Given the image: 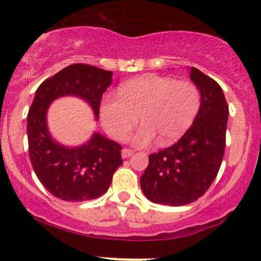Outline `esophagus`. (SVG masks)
Returning <instances> with one entry per match:
<instances>
[{
	"instance_id": "obj_1",
	"label": "esophagus",
	"mask_w": 261,
	"mask_h": 261,
	"mask_svg": "<svg viewBox=\"0 0 261 261\" xmlns=\"http://www.w3.org/2000/svg\"><path fill=\"white\" fill-rule=\"evenodd\" d=\"M133 154H134V151H133V149H130V148H124L121 151L122 158H128L130 155H133Z\"/></svg>"
}]
</instances>
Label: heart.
Masks as SVG:
<instances>
[{
	"label": "heart",
	"mask_w": 261,
	"mask_h": 261,
	"mask_svg": "<svg viewBox=\"0 0 261 261\" xmlns=\"http://www.w3.org/2000/svg\"><path fill=\"white\" fill-rule=\"evenodd\" d=\"M200 107L201 92L195 83L146 74L124 83L119 98L101 101L100 119L114 139L125 141L139 116L142 126L134 139L136 145H148L154 139L158 145H169L187 133Z\"/></svg>",
	"instance_id": "b5f03b06"
}]
</instances>
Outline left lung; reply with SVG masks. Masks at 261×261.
<instances>
[{"label": "left lung", "mask_w": 261, "mask_h": 261, "mask_svg": "<svg viewBox=\"0 0 261 261\" xmlns=\"http://www.w3.org/2000/svg\"><path fill=\"white\" fill-rule=\"evenodd\" d=\"M190 79L201 92V107L178 142L149 154L140 184L152 202L182 206L196 201L211 187L222 163L228 120L222 88L195 67Z\"/></svg>", "instance_id": "left-lung-1"}]
</instances>
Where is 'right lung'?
<instances>
[{"label":"right lung","mask_w":261,"mask_h":261,"mask_svg":"<svg viewBox=\"0 0 261 261\" xmlns=\"http://www.w3.org/2000/svg\"><path fill=\"white\" fill-rule=\"evenodd\" d=\"M112 74L86 64L67 66L39 86L29 108L27 134L33 169L45 189L65 201H86L107 193L114 173L122 164L121 146L100 134L80 147L61 146L47 130V108L56 98L77 95L88 101L98 118Z\"/></svg>","instance_id":"right-lung-1"}]
</instances>
